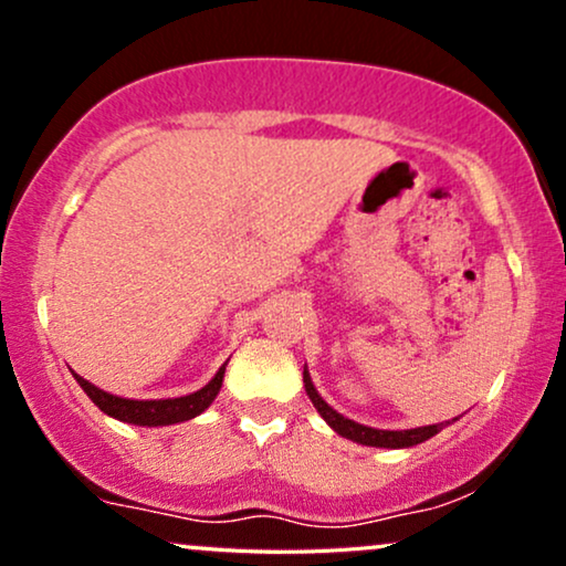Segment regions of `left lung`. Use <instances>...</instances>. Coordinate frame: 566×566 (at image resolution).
<instances>
[{
    "instance_id": "left-lung-1",
    "label": "left lung",
    "mask_w": 566,
    "mask_h": 566,
    "mask_svg": "<svg viewBox=\"0 0 566 566\" xmlns=\"http://www.w3.org/2000/svg\"><path fill=\"white\" fill-rule=\"evenodd\" d=\"M303 382H305V394H308V399L314 401L316 412H319L322 418L327 420L333 431H337L340 437H346L350 441H356V444L386 447V450H401V447H415V444H420V441L437 437L441 428L450 423V420H447V423L409 428V431H380V428L361 426V423H356V420H348V418H343L340 412H335V409L322 399V394L314 388L308 369H303Z\"/></svg>"
}]
</instances>
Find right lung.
<instances>
[{
	"label": "right lung",
	"mask_w": 566,
	"mask_h": 566,
	"mask_svg": "<svg viewBox=\"0 0 566 566\" xmlns=\"http://www.w3.org/2000/svg\"><path fill=\"white\" fill-rule=\"evenodd\" d=\"M226 365H229V361H226ZM226 365L218 369L216 378L207 382L205 388H199V391L188 396H178V399H122V396L103 391V388H97L93 382L80 378L76 373L74 378L101 412L112 415V418L122 420V423L172 426V423H184V420L197 418V415L205 412V409L216 401L220 386H223Z\"/></svg>",
	"instance_id": "obj_1"
}]
</instances>
